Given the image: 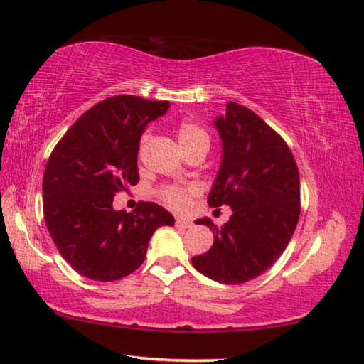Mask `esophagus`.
<instances>
[{
  "label": "esophagus",
  "mask_w": 364,
  "mask_h": 364,
  "mask_svg": "<svg viewBox=\"0 0 364 364\" xmlns=\"http://www.w3.org/2000/svg\"><path fill=\"white\" fill-rule=\"evenodd\" d=\"M175 225H176L178 228H191L193 227V223L189 222V220H186V218H176Z\"/></svg>",
  "instance_id": "obj_1"
}]
</instances>
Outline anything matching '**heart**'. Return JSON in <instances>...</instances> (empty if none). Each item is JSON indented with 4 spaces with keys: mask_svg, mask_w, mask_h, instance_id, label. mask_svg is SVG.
Returning <instances> with one entry per match:
<instances>
[{
    "mask_svg": "<svg viewBox=\"0 0 364 364\" xmlns=\"http://www.w3.org/2000/svg\"><path fill=\"white\" fill-rule=\"evenodd\" d=\"M176 136L186 155L196 151H209L210 147L209 132H207L203 124L196 123V121H181L176 128ZM147 139L149 134L146 132V134H142L139 142L141 151L146 147ZM196 194H198V188L193 186V184H186V186H181V184H165V186H161L159 189V196L161 200L175 210L186 209L189 205V200H191V198H194Z\"/></svg>",
    "mask_w": 364,
    "mask_h": 364,
    "instance_id": "heart-1",
    "label": "heart"
}]
</instances>
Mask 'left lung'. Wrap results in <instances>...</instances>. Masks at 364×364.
Listing matches in <instances>:
<instances>
[{"mask_svg": "<svg viewBox=\"0 0 364 364\" xmlns=\"http://www.w3.org/2000/svg\"><path fill=\"white\" fill-rule=\"evenodd\" d=\"M223 155L209 194L210 207H232L213 245L191 261L196 270L220 284H243L265 272L290 243L299 218V173L287 142L262 118L228 102L215 119Z\"/></svg>", "mask_w": 364, "mask_h": 364, "instance_id": "8db88e82", "label": "left lung"}]
</instances>
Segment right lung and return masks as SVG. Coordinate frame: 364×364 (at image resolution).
Instances as JSON below:
<instances>
[{"label": "right lung", "mask_w": 364, "mask_h": 364, "mask_svg": "<svg viewBox=\"0 0 364 364\" xmlns=\"http://www.w3.org/2000/svg\"><path fill=\"white\" fill-rule=\"evenodd\" d=\"M168 102L114 95L85 112L56 144L43 173L45 223L63 259L80 275L113 282L134 272L168 210L139 203L114 210L113 198L139 181L137 152L147 123Z\"/></svg>", "instance_id": "add662e5"}]
</instances>
